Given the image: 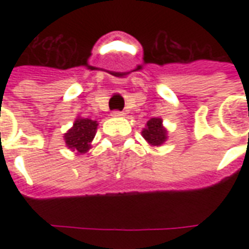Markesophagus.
Masks as SVG:
<instances>
[{
  "label": "esophagus",
  "mask_w": 249,
  "mask_h": 249,
  "mask_svg": "<svg viewBox=\"0 0 249 249\" xmlns=\"http://www.w3.org/2000/svg\"><path fill=\"white\" fill-rule=\"evenodd\" d=\"M111 115H112L113 117H124L125 116V113L121 112V111H113Z\"/></svg>",
  "instance_id": "obj_1"
}]
</instances>
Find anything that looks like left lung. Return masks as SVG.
Segmentation results:
<instances>
[{
	"label": "left lung",
	"instance_id": "left-lung-1",
	"mask_svg": "<svg viewBox=\"0 0 249 249\" xmlns=\"http://www.w3.org/2000/svg\"><path fill=\"white\" fill-rule=\"evenodd\" d=\"M166 129L163 126V120L160 117H152L147 121L146 128L142 130V136L148 144L161 146L166 141Z\"/></svg>",
	"mask_w": 249,
	"mask_h": 249
}]
</instances>
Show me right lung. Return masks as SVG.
I'll return each instance as SVG.
<instances>
[{"label":"right lung","instance_id":"add662e5","mask_svg":"<svg viewBox=\"0 0 249 249\" xmlns=\"http://www.w3.org/2000/svg\"><path fill=\"white\" fill-rule=\"evenodd\" d=\"M98 123L90 119L77 117L70 130L64 134V142L76 154H85L91 147V141L97 132Z\"/></svg>","mask_w":249,"mask_h":249}]
</instances>
